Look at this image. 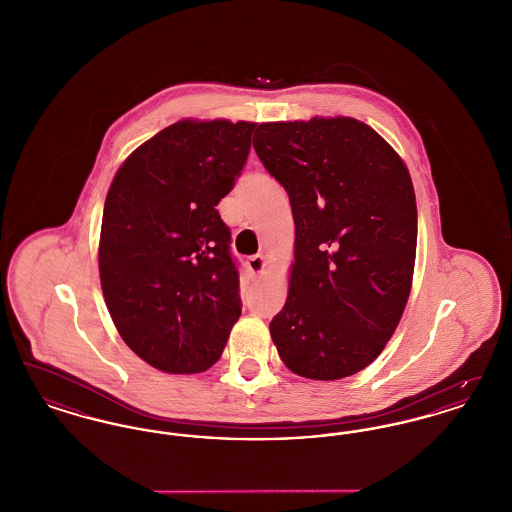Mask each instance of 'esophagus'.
Returning a JSON list of instances; mask_svg holds the SVG:
<instances>
[{
	"mask_svg": "<svg viewBox=\"0 0 512 512\" xmlns=\"http://www.w3.org/2000/svg\"><path fill=\"white\" fill-rule=\"evenodd\" d=\"M247 268H249V272H251L253 276H259V274L265 270V257H263L261 253L249 257V259H247Z\"/></svg>",
	"mask_w": 512,
	"mask_h": 512,
	"instance_id": "esophagus-1",
	"label": "esophagus"
}]
</instances>
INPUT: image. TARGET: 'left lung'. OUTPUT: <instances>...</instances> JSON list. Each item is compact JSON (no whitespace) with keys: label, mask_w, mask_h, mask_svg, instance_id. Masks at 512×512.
<instances>
[{"label":"left lung","mask_w":512,"mask_h":512,"mask_svg":"<svg viewBox=\"0 0 512 512\" xmlns=\"http://www.w3.org/2000/svg\"><path fill=\"white\" fill-rule=\"evenodd\" d=\"M253 147L290 195L295 265L270 322L278 355L311 380L370 365L407 305L416 255V199L405 163L349 117L263 122Z\"/></svg>","instance_id":"obj_1"}]
</instances>
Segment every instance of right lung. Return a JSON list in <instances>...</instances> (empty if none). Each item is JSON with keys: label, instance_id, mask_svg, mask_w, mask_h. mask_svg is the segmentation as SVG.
<instances>
[{"label": "right lung", "instance_id": "add662e5", "mask_svg": "<svg viewBox=\"0 0 512 512\" xmlns=\"http://www.w3.org/2000/svg\"><path fill=\"white\" fill-rule=\"evenodd\" d=\"M255 122L180 121L138 147L103 207L99 276L124 343L147 365H215L242 315L240 268L217 205L232 192Z\"/></svg>", "mask_w": 512, "mask_h": 512}]
</instances>
